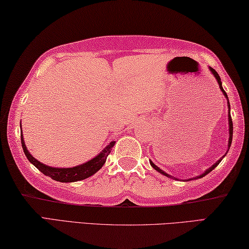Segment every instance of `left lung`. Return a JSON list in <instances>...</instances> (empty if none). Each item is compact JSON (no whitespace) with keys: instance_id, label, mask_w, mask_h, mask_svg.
Listing matches in <instances>:
<instances>
[{"instance_id":"1","label":"left lung","mask_w":249,"mask_h":249,"mask_svg":"<svg viewBox=\"0 0 249 249\" xmlns=\"http://www.w3.org/2000/svg\"><path fill=\"white\" fill-rule=\"evenodd\" d=\"M209 69H210V71H211V73L213 74V75H214V77H215V80L217 81V84H219V86H220V89L222 90V93H223V95L225 96V97H226V99H228V108H229V124H230V138H229V149H230V146H231V144H232V138H233V122H232V118H231V112H230V109H231V106H230V102H229V97H228V95H226V93H225V90L223 89V87H222V82H221V78H220V76H219V74H217V72L215 71V70L214 69H212V68H209ZM225 155H226V153H225ZM223 158H224V156H223ZM223 158H222V159H220L219 160H217V162L215 163V164H213L212 165V166L210 167V168H208L207 169V171L206 172H204L203 174H201V175H199V176H197V177H195V178H193V179H198V178H201V177H204V176H206L207 175V174H209V173H210V172H212L213 171V169H214L216 166H217V165H219L220 164V162H221V160H223ZM150 164L152 165V167H153L154 169H155V171H158L159 173H160V174H162V175H165V176H166V177H168V178H172V179H173V176H171V175H168V174L167 173H165L164 171H162V169H160V168H159L158 166H156V165L153 163V162H152V160H151V162H150ZM188 180H190V179H187V181H188Z\"/></svg>"}]
</instances>
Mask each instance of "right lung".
<instances>
[{
  "label": "right lung",
  "mask_w": 249,
  "mask_h": 249,
  "mask_svg": "<svg viewBox=\"0 0 249 249\" xmlns=\"http://www.w3.org/2000/svg\"><path fill=\"white\" fill-rule=\"evenodd\" d=\"M20 140H21V146H23L24 153L26 158L34 166H36L39 171L42 174H45L46 176H49L53 180L61 181V182H73L83 180L85 178H89L91 175H94L96 172H98L100 168L103 167L107 160V156L111 152L112 146L115 145V141L109 143V144L105 147V149L100 152V153L96 156V158L91 159L89 162L84 164L77 165L75 167H70V168H58V167H50L48 165H45L39 162L34 156L29 153L27 147L25 145L24 139H23V132L20 134Z\"/></svg>",
  "instance_id": "1"
}]
</instances>
